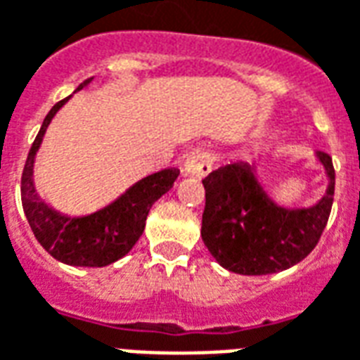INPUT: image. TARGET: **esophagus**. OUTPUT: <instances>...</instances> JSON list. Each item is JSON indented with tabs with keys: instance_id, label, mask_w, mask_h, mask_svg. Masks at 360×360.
I'll list each match as a JSON object with an SVG mask.
<instances>
[{
	"instance_id": "1",
	"label": "esophagus",
	"mask_w": 360,
	"mask_h": 360,
	"mask_svg": "<svg viewBox=\"0 0 360 360\" xmlns=\"http://www.w3.org/2000/svg\"><path fill=\"white\" fill-rule=\"evenodd\" d=\"M212 166H214V156L212 154L194 153L185 162V172H187V175H194V177H206L207 173L212 172Z\"/></svg>"
}]
</instances>
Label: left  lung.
Segmentation results:
<instances>
[{
    "instance_id": "8db88e82",
    "label": "left lung",
    "mask_w": 360,
    "mask_h": 360,
    "mask_svg": "<svg viewBox=\"0 0 360 360\" xmlns=\"http://www.w3.org/2000/svg\"><path fill=\"white\" fill-rule=\"evenodd\" d=\"M328 187L307 207H286L269 196L257 166L234 162L207 175L202 240L221 267L236 275H273L305 259L328 223L336 173L332 158L316 150Z\"/></svg>"
}]
</instances>
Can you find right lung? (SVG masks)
Returning a JSON list of instances; mask_svg holds the SVG:
<instances>
[{"instance_id":"add662e5","label":"right lung","mask_w":360,"mask_h":360,"mask_svg":"<svg viewBox=\"0 0 360 360\" xmlns=\"http://www.w3.org/2000/svg\"><path fill=\"white\" fill-rule=\"evenodd\" d=\"M89 82L91 79H85L76 91L87 87ZM70 97L58 101L49 110L28 153L20 181L24 215L30 223L34 236L57 262L74 267H106L129 254L145 231L148 210L173 187L175 179L179 177V169L166 167L146 175L126 193L120 194L116 200L91 214H60L39 196L34 183V166L47 127Z\"/></svg>"}]
</instances>
